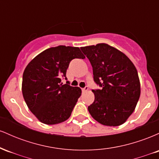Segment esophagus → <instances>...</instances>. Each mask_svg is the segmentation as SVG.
<instances>
[{
  "label": "esophagus",
  "instance_id": "esophagus-1",
  "mask_svg": "<svg viewBox=\"0 0 159 159\" xmlns=\"http://www.w3.org/2000/svg\"><path fill=\"white\" fill-rule=\"evenodd\" d=\"M88 87H87V86H86L85 87H84V88H82V92L83 93H85V92H87V90H88Z\"/></svg>",
  "mask_w": 159,
  "mask_h": 159
}]
</instances>
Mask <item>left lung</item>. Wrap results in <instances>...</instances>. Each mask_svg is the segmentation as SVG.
<instances>
[{
  "label": "left lung",
  "mask_w": 159,
  "mask_h": 159,
  "mask_svg": "<svg viewBox=\"0 0 159 159\" xmlns=\"http://www.w3.org/2000/svg\"><path fill=\"white\" fill-rule=\"evenodd\" d=\"M81 49L92 65L94 81L101 87L92 90L95 99L88 106L89 112L104 125H122L134 111L140 98L135 66L125 54L105 43Z\"/></svg>",
  "instance_id": "1"
}]
</instances>
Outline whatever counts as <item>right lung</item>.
Returning a JSON list of instances; mask_svg holds the SVG:
<instances>
[{
  "label": "right lung",
  "mask_w": 159,
  "mask_h": 159,
  "mask_svg": "<svg viewBox=\"0 0 159 159\" xmlns=\"http://www.w3.org/2000/svg\"><path fill=\"white\" fill-rule=\"evenodd\" d=\"M75 58H85L78 47H52L35 57L24 71L23 97L43 123L54 125L68 120L81 96V88L61 82V78L67 79L66 70Z\"/></svg>",
  "instance_id": "obj_1"
}]
</instances>
